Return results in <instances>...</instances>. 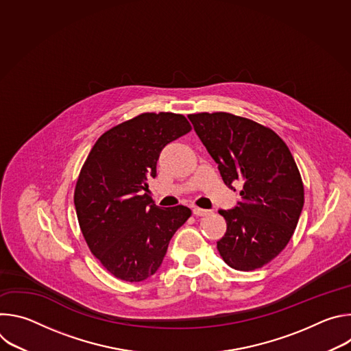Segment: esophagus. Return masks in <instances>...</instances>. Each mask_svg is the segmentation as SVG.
I'll return each mask as SVG.
<instances>
[{"mask_svg":"<svg viewBox=\"0 0 351 351\" xmlns=\"http://www.w3.org/2000/svg\"><path fill=\"white\" fill-rule=\"evenodd\" d=\"M213 211L211 210H203V208H198V207H194L193 208V214L195 215V217H207V215H210Z\"/></svg>","mask_w":351,"mask_h":351,"instance_id":"esophagus-1","label":"esophagus"}]
</instances>
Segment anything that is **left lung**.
Masks as SVG:
<instances>
[{
	"label": "left lung",
	"mask_w": 351,
	"mask_h": 351,
	"mask_svg": "<svg viewBox=\"0 0 351 351\" xmlns=\"http://www.w3.org/2000/svg\"><path fill=\"white\" fill-rule=\"evenodd\" d=\"M218 164L225 184L241 182V202L219 210L226 233L217 241L223 261L254 271L289 243L304 206V186L286 143L269 128L228 112L189 115Z\"/></svg>",
	"instance_id": "left-lung-1"
}]
</instances>
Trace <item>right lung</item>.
I'll list each match as a JSON object with an SVG mask.
<instances>
[{
  "label": "right lung",
  "instance_id": "obj_1",
  "mask_svg": "<svg viewBox=\"0 0 351 351\" xmlns=\"http://www.w3.org/2000/svg\"><path fill=\"white\" fill-rule=\"evenodd\" d=\"M190 130L180 114H141L99 137L80 171L73 197L80 230L94 257L121 280L154 275L191 215L184 206L161 208L147 194L164 147Z\"/></svg>",
  "mask_w": 351,
  "mask_h": 351
}]
</instances>
